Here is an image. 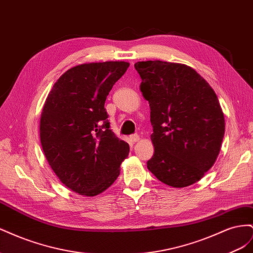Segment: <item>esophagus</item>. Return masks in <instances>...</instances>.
<instances>
[{
  "instance_id": "34e87169",
  "label": "esophagus",
  "mask_w": 253,
  "mask_h": 253,
  "mask_svg": "<svg viewBox=\"0 0 253 253\" xmlns=\"http://www.w3.org/2000/svg\"><path fill=\"white\" fill-rule=\"evenodd\" d=\"M129 142L131 143H135V142H137V141H139V136L138 135H132V136H129Z\"/></svg>"
}]
</instances>
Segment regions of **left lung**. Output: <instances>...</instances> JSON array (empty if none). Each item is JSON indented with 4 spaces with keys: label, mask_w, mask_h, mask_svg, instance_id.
<instances>
[{
    "label": "left lung",
    "mask_w": 253,
    "mask_h": 253,
    "mask_svg": "<svg viewBox=\"0 0 253 253\" xmlns=\"http://www.w3.org/2000/svg\"><path fill=\"white\" fill-rule=\"evenodd\" d=\"M135 68L151 110L154 155L148 169L170 187L193 185L215 163L224 138L225 118L215 91L186 64L141 61Z\"/></svg>",
    "instance_id": "left-lung-1"
}]
</instances>
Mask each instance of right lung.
<instances>
[{
  "label": "right lung",
  "instance_id": "1",
  "mask_svg": "<svg viewBox=\"0 0 253 253\" xmlns=\"http://www.w3.org/2000/svg\"><path fill=\"white\" fill-rule=\"evenodd\" d=\"M128 62L84 63L70 68L53 84L40 119V140L51 170L73 192L102 193L120 174L127 142L110 129L104 109L110 90Z\"/></svg>",
  "mask_w": 253,
  "mask_h": 253
}]
</instances>
